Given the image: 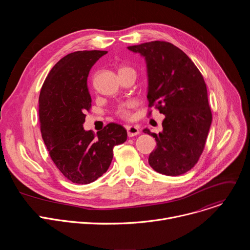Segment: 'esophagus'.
Returning a JSON list of instances; mask_svg holds the SVG:
<instances>
[{"label": "esophagus", "instance_id": "34e87169", "mask_svg": "<svg viewBox=\"0 0 250 250\" xmlns=\"http://www.w3.org/2000/svg\"><path fill=\"white\" fill-rule=\"evenodd\" d=\"M126 131H127L128 137H132L134 135H137L140 132L138 126H136V125H128V126H126Z\"/></svg>", "mask_w": 250, "mask_h": 250}]
</instances>
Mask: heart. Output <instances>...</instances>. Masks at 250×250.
Masks as SVG:
<instances>
[{"instance_id": "1", "label": "heart", "mask_w": 250, "mask_h": 250, "mask_svg": "<svg viewBox=\"0 0 250 250\" xmlns=\"http://www.w3.org/2000/svg\"><path fill=\"white\" fill-rule=\"evenodd\" d=\"M125 68H127V67H124L122 69H125ZM122 69H120V70H122ZM131 106H132V103H126V104L119 106V109L117 110V114L124 119H128V118H130Z\"/></svg>"}]
</instances>
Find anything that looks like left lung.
<instances>
[{
    "label": "left lung",
    "instance_id": "1",
    "mask_svg": "<svg viewBox=\"0 0 250 250\" xmlns=\"http://www.w3.org/2000/svg\"><path fill=\"white\" fill-rule=\"evenodd\" d=\"M127 49L145 57L149 106L165 115L158 134L144 129L156 140L148 163L167 176L184 174L198 162L211 124L204 78L187 54L172 43L151 42Z\"/></svg>",
    "mask_w": 250,
    "mask_h": 250
}]
</instances>
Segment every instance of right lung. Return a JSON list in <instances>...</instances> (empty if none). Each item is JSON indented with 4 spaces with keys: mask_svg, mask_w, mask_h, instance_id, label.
Wrapping results in <instances>:
<instances>
[{
    "mask_svg": "<svg viewBox=\"0 0 250 250\" xmlns=\"http://www.w3.org/2000/svg\"><path fill=\"white\" fill-rule=\"evenodd\" d=\"M105 53L84 50L64 56L50 70L40 95L42 139L56 167L76 184L101 177L111 165L114 147L127 137L125 128L115 123L98 131L97 137L83 126L92 102L89 72Z\"/></svg>",
    "mask_w": 250,
    "mask_h": 250,
    "instance_id": "add662e5",
    "label": "right lung"
}]
</instances>
